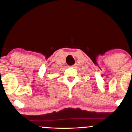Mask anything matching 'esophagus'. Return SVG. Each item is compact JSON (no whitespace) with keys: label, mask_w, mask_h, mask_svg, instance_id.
<instances>
[{"label":"esophagus","mask_w":132,"mask_h":132,"mask_svg":"<svg viewBox=\"0 0 132 132\" xmlns=\"http://www.w3.org/2000/svg\"><path fill=\"white\" fill-rule=\"evenodd\" d=\"M76 66H77V64H76L73 65V66H71V67H72V68H75Z\"/></svg>","instance_id":"34e87169"}]
</instances>
